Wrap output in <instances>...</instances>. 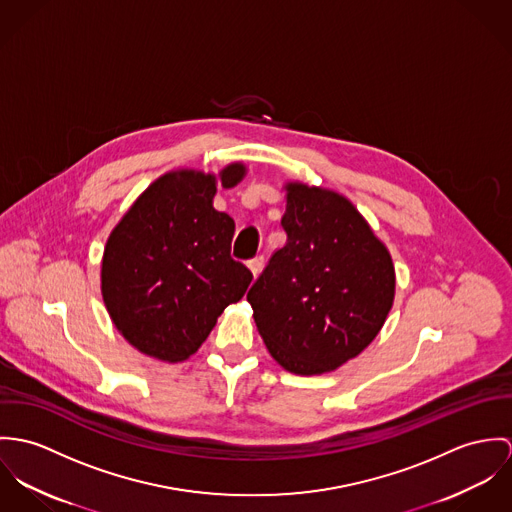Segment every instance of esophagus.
Segmentation results:
<instances>
[{"instance_id": "esophagus-1", "label": "esophagus", "mask_w": 512, "mask_h": 512, "mask_svg": "<svg viewBox=\"0 0 512 512\" xmlns=\"http://www.w3.org/2000/svg\"><path fill=\"white\" fill-rule=\"evenodd\" d=\"M249 269H251V273H253V277H257L261 271H263V265H265V259H263V255H257V257H253V259H249Z\"/></svg>"}]
</instances>
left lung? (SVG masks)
<instances>
[{"instance_id":"left-lung-1","label":"left lung","mask_w":512,"mask_h":512,"mask_svg":"<svg viewBox=\"0 0 512 512\" xmlns=\"http://www.w3.org/2000/svg\"><path fill=\"white\" fill-rule=\"evenodd\" d=\"M277 249L247 292L257 330L286 371L320 375L359 355L395 298L387 247L336 192L286 186Z\"/></svg>"}]
</instances>
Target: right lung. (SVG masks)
Segmentation results:
<instances>
[{"label": "right lung", "instance_id": "right-lung-1", "mask_svg": "<svg viewBox=\"0 0 512 512\" xmlns=\"http://www.w3.org/2000/svg\"><path fill=\"white\" fill-rule=\"evenodd\" d=\"M245 167L220 174L235 186ZM216 176L169 172L115 226L102 261V294L115 328L139 351L182 361L196 353L251 271L231 257L235 222L212 206Z\"/></svg>", "mask_w": 512, "mask_h": 512}]
</instances>
